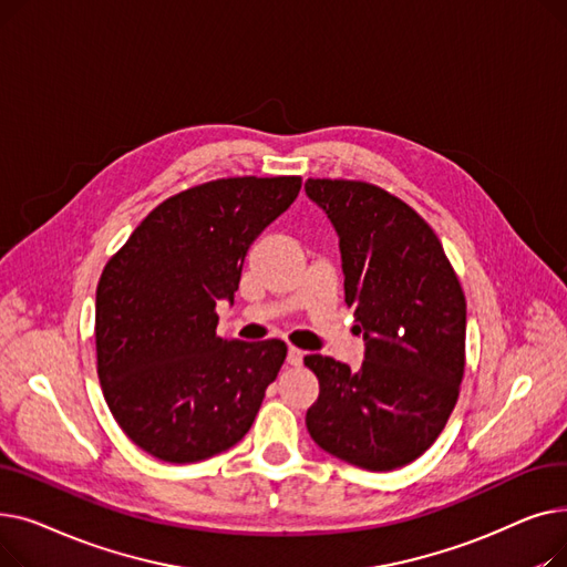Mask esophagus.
I'll use <instances>...</instances> for the list:
<instances>
[{
    "label": "esophagus",
    "mask_w": 567,
    "mask_h": 567,
    "mask_svg": "<svg viewBox=\"0 0 567 567\" xmlns=\"http://www.w3.org/2000/svg\"><path fill=\"white\" fill-rule=\"evenodd\" d=\"M287 363H289V365H301V363H303V351L296 349V347H289V351H287Z\"/></svg>",
    "instance_id": "34e87169"
}]
</instances>
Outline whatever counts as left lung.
Segmentation results:
<instances>
[{
  "instance_id": "left-lung-1",
  "label": "left lung",
  "mask_w": 567,
  "mask_h": 567,
  "mask_svg": "<svg viewBox=\"0 0 567 567\" xmlns=\"http://www.w3.org/2000/svg\"><path fill=\"white\" fill-rule=\"evenodd\" d=\"M340 236L344 303L363 326L351 370L306 355L319 398L306 425L319 449L370 471L421 457L449 423L466 368V299L434 229L368 182L308 178Z\"/></svg>"
}]
</instances>
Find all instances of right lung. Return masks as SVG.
Masks as SVG:
<instances>
[{
	"instance_id": "add662e5",
	"label": "right lung",
	"mask_w": 567,
	"mask_h": 567,
	"mask_svg": "<svg viewBox=\"0 0 567 567\" xmlns=\"http://www.w3.org/2000/svg\"><path fill=\"white\" fill-rule=\"evenodd\" d=\"M301 190V176H229L176 193L105 264L96 287V372L114 421L142 451L199 462L250 430L282 340L216 336L246 252Z\"/></svg>"
}]
</instances>
